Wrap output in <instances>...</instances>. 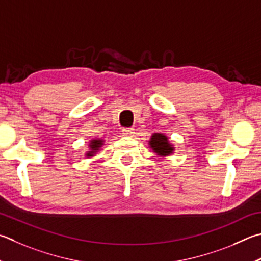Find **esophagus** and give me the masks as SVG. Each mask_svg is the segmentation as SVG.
<instances>
[{
	"label": "esophagus",
	"instance_id": "34e87169",
	"mask_svg": "<svg viewBox=\"0 0 261 261\" xmlns=\"http://www.w3.org/2000/svg\"><path fill=\"white\" fill-rule=\"evenodd\" d=\"M122 134L124 137H129V138H131V137L135 136V129H131V127H126V129L122 130Z\"/></svg>",
	"mask_w": 261,
	"mask_h": 261
}]
</instances>
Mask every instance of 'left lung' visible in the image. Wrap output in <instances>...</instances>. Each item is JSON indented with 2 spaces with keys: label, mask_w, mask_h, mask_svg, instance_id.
<instances>
[{
  "label": "left lung",
  "mask_w": 261,
  "mask_h": 261,
  "mask_svg": "<svg viewBox=\"0 0 261 261\" xmlns=\"http://www.w3.org/2000/svg\"><path fill=\"white\" fill-rule=\"evenodd\" d=\"M148 145L149 148L160 158H168L176 150V147L170 143L169 137L164 134H161V132L151 135L148 140Z\"/></svg>",
  "instance_id": "8db88e82"
}]
</instances>
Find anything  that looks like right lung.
Instances as JSON below:
<instances>
[{
    "mask_svg": "<svg viewBox=\"0 0 261 261\" xmlns=\"http://www.w3.org/2000/svg\"><path fill=\"white\" fill-rule=\"evenodd\" d=\"M103 143H105V140L101 138H93L90 140L88 145V151H85L84 154L85 158H93L101 149Z\"/></svg>",
    "mask_w": 261,
    "mask_h": 261,
    "instance_id": "right-lung-1",
    "label": "right lung"
}]
</instances>
